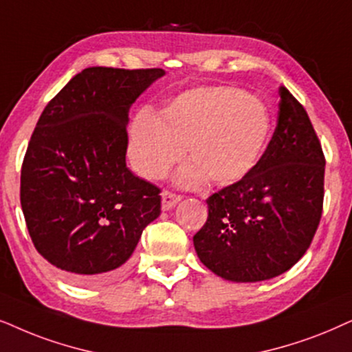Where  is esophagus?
<instances>
[{
  "mask_svg": "<svg viewBox=\"0 0 352 352\" xmlns=\"http://www.w3.org/2000/svg\"><path fill=\"white\" fill-rule=\"evenodd\" d=\"M181 200L179 194L171 192V190H163L162 194V208L163 210H171L175 205Z\"/></svg>",
  "mask_w": 352,
  "mask_h": 352,
  "instance_id": "esophagus-1",
  "label": "esophagus"
}]
</instances>
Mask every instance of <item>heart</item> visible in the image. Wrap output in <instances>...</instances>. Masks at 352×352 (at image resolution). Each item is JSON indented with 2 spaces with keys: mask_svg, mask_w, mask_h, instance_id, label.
<instances>
[{
  "mask_svg": "<svg viewBox=\"0 0 352 352\" xmlns=\"http://www.w3.org/2000/svg\"><path fill=\"white\" fill-rule=\"evenodd\" d=\"M270 135V116L260 100L232 85L197 87L177 95L162 111L142 109L131 127L129 158L147 179L162 177L187 147L192 160L181 182L218 186L241 181L257 166Z\"/></svg>",
  "mask_w": 352,
  "mask_h": 352,
  "instance_id": "1",
  "label": "heart"
}]
</instances>
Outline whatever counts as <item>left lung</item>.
<instances>
[{
  "label": "left lung",
  "instance_id": "1",
  "mask_svg": "<svg viewBox=\"0 0 352 352\" xmlns=\"http://www.w3.org/2000/svg\"><path fill=\"white\" fill-rule=\"evenodd\" d=\"M276 129L257 166L207 199L194 236L200 262L225 280L254 283L289 270L305 254L323 210L325 155L307 111L280 87Z\"/></svg>",
  "mask_w": 352,
  "mask_h": 352
}]
</instances>
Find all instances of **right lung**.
Here are the masks:
<instances>
[{"label":"right lung","instance_id":"right-lung-1","mask_svg":"<svg viewBox=\"0 0 352 352\" xmlns=\"http://www.w3.org/2000/svg\"><path fill=\"white\" fill-rule=\"evenodd\" d=\"M165 76L87 67L45 107L21 170V205L35 249L74 283L120 272L162 212L160 187L126 166L129 108Z\"/></svg>","mask_w":352,"mask_h":352}]
</instances>
